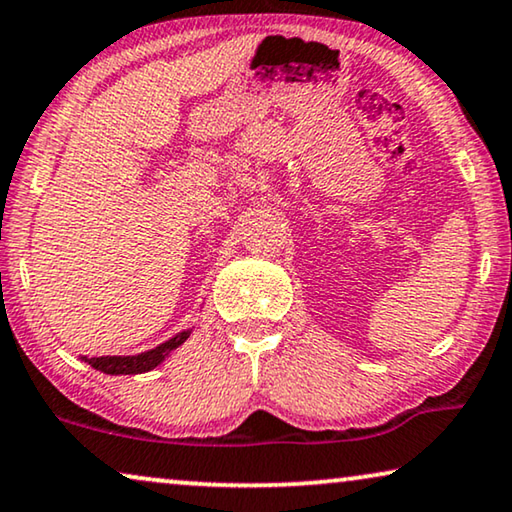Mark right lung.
<instances>
[{
  "label": "right lung",
  "mask_w": 512,
  "mask_h": 512,
  "mask_svg": "<svg viewBox=\"0 0 512 512\" xmlns=\"http://www.w3.org/2000/svg\"><path fill=\"white\" fill-rule=\"evenodd\" d=\"M191 330L194 328L177 332V335L170 337L168 342L154 346V348H150V351L136 353V355H101V358H87V355H83L80 360H85L87 365H92L94 369H99V372L110 374V376L145 374V372H150V369L159 367L161 362H164L168 355L175 351V348H180L184 342H187Z\"/></svg>",
  "instance_id": "right-lung-1"
}]
</instances>
